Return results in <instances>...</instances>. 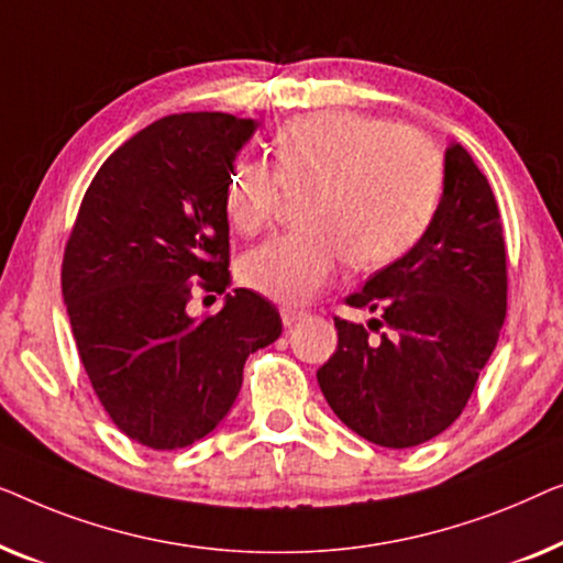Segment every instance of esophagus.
<instances>
[{
  "mask_svg": "<svg viewBox=\"0 0 563 563\" xmlns=\"http://www.w3.org/2000/svg\"><path fill=\"white\" fill-rule=\"evenodd\" d=\"M280 319H283L285 327H292V323L306 319V311H303V308H296V306H283L280 308Z\"/></svg>",
  "mask_w": 563,
  "mask_h": 563,
  "instance_id": "obj_1",
  "label": "esophagus"
}]
</instances>
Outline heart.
I'll list each match as a JSON object with an SVG mask.
<instances>
[{"mask_svg": "<svg viewBox=\"0 0 563 563\" xmlns=\"http://www.w3.org/2000/svg\"><path fill=\"white\" fill-rule=\"evenodd\" d=\"M275 170L255 157L229 168L224 211L236 232L255 234L285 191L300 201L298 232L260 244L240 265L247 288L300 303L357 267L393 263L426 232L441 191V157L429 137L375 117L331 109L298 117L273 137Z\"/></svg>", "mask_w": 563, "mask_h": 563, "instance_id": "b5f03b06", "label": "heart"}]
</instances>
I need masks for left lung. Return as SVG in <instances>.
Segmentation results:
<instances>
[{
    "label": "left lung",
    "mask_w": 563,
    "mask_h": 563,
    "mask_svg": "<svg viewBox=\"0 0 563 563\" xmlns=\"http://www.w3.org/2000/svg\"><path fill=\"white\" fill-rule=\"evenodd\" d=\"M346 303L383 313L390 336L369 339L362 323L334 319L339 346L316 377L339 421L387 449L446 431L495 350L508 306L500 211L459 142L443 153V194L421 240Z\"/></svg>",
    "instance_id": "obj_1"
}]
</instances>
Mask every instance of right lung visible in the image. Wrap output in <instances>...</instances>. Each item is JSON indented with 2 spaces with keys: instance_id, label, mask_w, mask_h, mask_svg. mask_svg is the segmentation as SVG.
Listing matches in <instances>:
<instances>
[{
  "instance_id": "obj_1",
  "label": "right lung",
  "mask_w": 563,
  "mask_h": 563,
  "mask_svg": "<svg viewBox=\"0 0 563 563\" xmlns=\"http://www.w3.org/2000/svg\"><path fill=\"white\" fill-rule=\"evenodd\" d=\"M257 120L170 114L117 147L93 176L63 257V303L93 393L117 429L157 451L221 423L252 352L280 336L271 300L236 288L217 316L191 290L224 292V188Z\"/></svg>"
}]
</instances>
